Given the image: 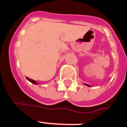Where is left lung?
<instances>
[{
    "label": "left lung",
    "instance_id": "left-lung-1",
    "mask_svg": "<svg viewBox=\"0 0 127 127\" xmlns=\"http://www.w3.org/2000/svg\"><path fill=\"white\" fill-rule=\"evenodd\" d=\"M85 85H86V86H89V87H90V85H88V84H84Z\"/></svg>",
    "mask_w": 127,
    "mask_h": 127
}]
</instances>
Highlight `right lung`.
Returning a JSON list of instances; mask_svg holds the SVG:
<instances>
[{"label": "right lung", "instance_id": "obj_1", "mask_svg": "<svg viewBox=\"0 0 127 127\" xmlns=\"http://www.w3.org/2000/svg\"><path fill=\"white\" fill-rule=\"evenodd\" d=\"M26 78H27V80H28V81H30V82H32V83L34 84H37V82L36 81H35V80H33L30 79V78H28V77H26Z\"/></svg>", "mask_w": 127, "mask_h": 127}]
</instances>
